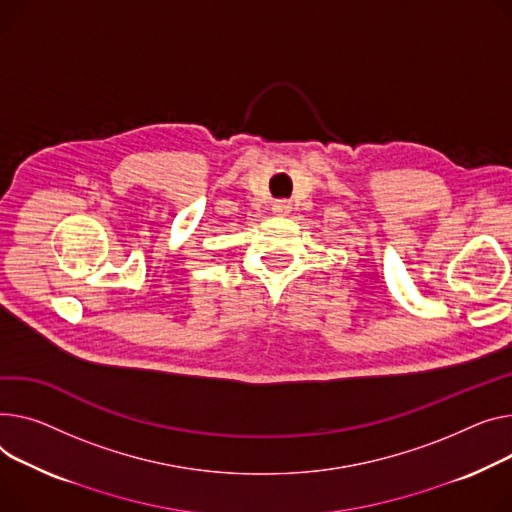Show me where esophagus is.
I'll use <instances>...</instances> for the list:
<instances>
[{"label":"esophagus","mask_w":512,"mask_h":512,"mask_svg":"<svg viewBox=\"0 0 512 512\" xmlns=\"http://www.w3.org/2000/svg\"><path fill=\"white\" fill-rule=\"evenodd\" d=\"M271 212H274L276 216H288L292 212V206L288 201H276L274 206H271Z\"/></svg>","instance_id":"1"}]
</instances>
